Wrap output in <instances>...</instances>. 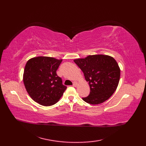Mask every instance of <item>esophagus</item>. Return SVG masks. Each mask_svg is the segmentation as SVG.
Wrapping results in <instances>:
<instances>
[{"instance_id":"1","label":"esophagus","mask_w":146,"mask_h":146,"mask_svg":"<svg viewBox=\"0 0 146 146\" xmlns=\"http://www.w3.org/2000/svg\"><path fill=\"white\" fill-rule=\"evenodd\" d=\"M77 82H76V81L74 82H73V86H77Z\"/></svg>"}]
</instances>
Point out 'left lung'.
<instances>
[{"label": "left lung", "mask_w": 146, "mask_h": 146, "mask_svg": "<svg viewBox=\"0 0 146 146\" xmlns=\"http://www.w3.org/2000/svg\"><path fill=\"white\" fill-rule=\"evenodd\" d=\"M82 70L90 87V93L82 99L92 105L108 100L116 91L120 79L121 70L113 57L104 55H89L74 60Z\"/></svg>", "instance_id": "8db88e82"}]
</instances>
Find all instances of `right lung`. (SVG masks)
<instances>
[{
    "mask_svg": "<svg viewBox=\"0 0 146 146\" xmlns=\"http://www.w3.org/2000/svg\"><path fill=\"white\" fill-rule=\"evenodd\" d=\"M61 61L52 57L37 56L26 63L23 75L24 86L30 98L39 104L54 105L67 88L56 74Z\"/></svg>",
    "mask_w": 146,
    "mask_h": 146,
    "instance_id": "obj_1",
    "label": "right lung"
}]
</instances>
